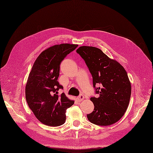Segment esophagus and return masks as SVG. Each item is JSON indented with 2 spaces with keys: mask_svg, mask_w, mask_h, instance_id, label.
<instances>
[{
  "mask_svg": "<svg viewBox=\"0 0 153 153\" xmlns=\"http://www.w3.org/2000/svg\"><path fill=\"white\" fill-rule=\"evenodd\" d=\"M84 99V96H83L82 94H80V95L79 96V97H77V100H78L79 101H82Z\"/></svg>",
  "mask_w": 153,
  "mask_h": 153,
  "instance_id": "1",
  "label": "esophagus"
}]
</instances>
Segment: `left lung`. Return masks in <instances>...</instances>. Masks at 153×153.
<instances>
[{"mask_svg": "<svg viewBox=\"0 0 153 153\" xmlns=\"http://www.w3.org/2000/svg\"><path fill=\"white\" fill-rule=\"evenodd\" d=\"M76 52L85 61L93 77L95 93L99 94L98 98H90L94 108L87 115L88 119L101 126L116 123L125 114L131 98V84L127 72L98 48L82 46Z\"/></svg>", "mask_w": 153, "mask_h": 153, "instance_id": "left-lung-1", "label": "left lung"}]
</instances>
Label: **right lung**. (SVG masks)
Here are the masks:
<instances>
[{"instance_id":"right-lung-1","label":"right lung","mask_w":153,"mask_h":153,"mask_svg":"<svg viewBox=\"0 0 153 153\" xmlns=\"http://www.w3.org/2000/svg\"><path fill=\"white\" fill-rule=\"evenodd\" d=\"M77 46L63 43L49 47L39 54L32 67L26 85V100L37 119L45 125L64 124L66 110L74 103L64 93L58 94L63 86L57 79L61 62Z\"/></svg>"}]
</instances>
